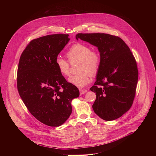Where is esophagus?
Wrapping results in <instances>:
<instances>
[{"mask_svg": "<svg viewBox=\"0 0 156 156\" xmlns=\"http://www.w3.org/2000/svg\"><path fill=\"white\" fill-rule=\"evenodd\" d=\"M80 95L84 94L87 92V90H83V89H80Z\"/></svg>", "mask_w": 156, "mask_h": 156, "instance_id": "obj_1", "label": "esophagus"}]
</instances>
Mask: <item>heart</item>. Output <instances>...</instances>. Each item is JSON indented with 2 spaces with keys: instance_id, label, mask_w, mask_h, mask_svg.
<instances>
[{
  "instance_id": "heart-1",
  "label": "heart",
  "mask_w": 156,
  "mask_h": 156,
  "mask_svg": "<svg viewBox=\"0 0 156 156\" xmlns=\"http://www.w3.org/2000/svg\"><path fill=\"white\" fill-rule=\"evenodd\" d=\"M66 57L71 64L78 62L77 74L71 76L68 81L75 87L82 88L90 81V75L97 74L101 66V58L96 50H91L88 45L77 43L73 45L66 52ZM55 64L60 74L63 76L69 75V63L66 59L58 57Z\"/></svg>"
}]
</instances>
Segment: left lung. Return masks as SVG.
Returning a JSON list of instances; mask_svg holds the SVG:
<instances>
[{"label":"left lung","instance_id":"obj_1","mask_svg":"<svg viewBox=\"0 0 156 156\" xmlns=\"http://www.w3.org/2000/svg\"><path fill=\"white\" fill-rule=\"evenodd\" d=\"M75 37L96 46L100 52L97 81L90 88L97 95L94 112L106 121L119 118L131 108L136 94L139 73L132 52L118 36L78 33Z\"/></svg>","mask_w":156,"mask_h":156}]
</instances>
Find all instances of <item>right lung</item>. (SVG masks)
<instances>
[{
	"mask_svg": "<svg viewBox=\"0 0 156 156\" xmlns=\"http://www.w3.org/2000/svg\"><path fill=\"white\" fill-rule=\"evenodd\" d=\"M55 34L31 40L20 56L17 75L19 94L31 114L47 126L62 125L72 113L76 87L60 74L55 59L69 40Z\"/></svg>",
	"mask_w": 156,
	"mask_h": 156,
	"instance_id": "1",
	"label": "right lung"
}]
</instances>
